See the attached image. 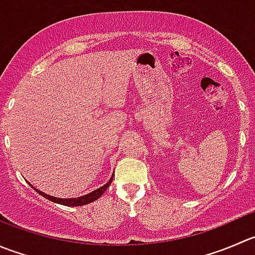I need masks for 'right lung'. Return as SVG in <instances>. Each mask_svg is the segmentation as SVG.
<instances>
[{"label": "right lung", "mask_w": 255, "mask_h": 255, "mask_svg": "<svg viewBox=\"0 0 255 255\" xmlns=\"http://www.w3.org/2000/svg\"><path fill=\"white\" fill-rule=\"evenodd\" d=\"M113 175H115V173H113ZM113 175L105 185H102L101 188H97V189L91 192V193L86 194V196L78 197V198H57V197H52L49 196V194H46L44 192H41V190L36 189L32 184L29 185L36 190L37 193H39L42 197H44V198L48 199V201L53 202V203H58V204H62V206H67V207H80V206H85V204H88V203H92V202H95L96 199L100 198V197L105 193L106 190H107V188L110 187L111 183H112Z\"/></svg>", "instance_id": "right-lung-1"}]
</instances>
